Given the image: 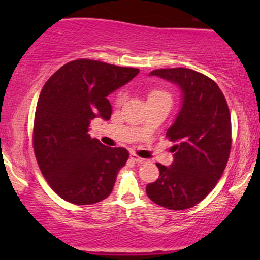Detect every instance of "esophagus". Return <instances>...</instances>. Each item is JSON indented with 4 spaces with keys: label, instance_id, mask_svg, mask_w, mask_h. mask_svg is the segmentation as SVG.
<instances>
[{
    "label": "esophagus",
    "instance_id": "34e87169",
    "mask_svg": "<svg viewBox=\"0 0 260 260\" xmlns=\"http://www.w3.org/2000/svg\"><path fill=\"white\" fill-rule=\"evenodd\" d=\"M131 159H132L134 162H137V164H144V162H147V160L145 159H143V157H139L138 155H136V154H131Z\"/></svg>",
    "mask_w": 260,
    "mask_h": 260
}]
</instances>
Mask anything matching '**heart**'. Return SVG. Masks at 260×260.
Returning <instances> with one entry per match:
<instances>
[{
    "instance_id": "obj_1",
    "label": "heart",
    "mask_w": 260,
    "mask_h": 260,
    "mask_svg": "<svg viewBox=\"0 0 260 260\" xmlns=\"http://www.w3.org/2000/svg\"><path fill=\"white\" fill-rule=\"evenodd\" d=\"M124 99H126V94H124L123 91L118 92L117 103L118 104L123 103ZM155 99H170L171 100V98H170V95L166 91L159 90V89H154V90H151L150 92H149V100H155Z\"/></svg>"
}]
</instances>
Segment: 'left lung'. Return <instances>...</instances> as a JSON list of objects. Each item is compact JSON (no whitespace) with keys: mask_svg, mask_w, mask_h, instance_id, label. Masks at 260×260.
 Segmentation results:
<instances>
[{"mask_svg":"<svg viewBox=\"0 0 260 260\" xmlns=\"http://www.w3.org/2000/svg\"><path fill=\"white\" fill-rule=\"evenodd\" d=\"M156 76L178 85L182 105L166 136L175 143L170 166L156 164L160 176L147 194L160 207L184 210L202 202L215 187L231 150V116L214 80L189 68L155 70Z\"/></svg>","mask_w":260,"mask_h":260,"instance_id":"obj_1","label":"left lung"}]
</instances>
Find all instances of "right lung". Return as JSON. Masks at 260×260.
Listing matches in <instances>:
<instances>
[{
  "label": "right lung",
  "mask_w": 260,
  "mask_h": 260,
  "mask_svg": "<svg viewBox=\"0 0 260 260\" xmlns=\"http://www.w3.org/2000/svg\"><path fill=\"white\" fill-rule=\"evenodd\" d=\"M138 68L80 58L50 77L39 96L32 145L41 174L64 201L94 204L112 192L129 153L90 138L95 118L110 120L111 92L131 82Z\"/></svg>",
  "instance_id": "add662e5"
}]
</instances>
